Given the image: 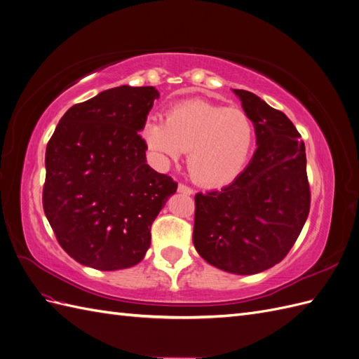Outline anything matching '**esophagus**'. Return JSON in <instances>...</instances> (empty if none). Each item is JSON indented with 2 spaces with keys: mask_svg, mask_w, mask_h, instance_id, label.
I'll return each instance as SVG.
<instances>
[{
  "mask_svg": "<svg viewBox=\"0 0 359 359\" xmlns=\"http://www.w3.org/2000/svg\"><path fill=\"white\" fill-rule=\"evenodd\" d=\"M178 191L184 194H193V189L186 186V184H178Z\"/></svg>",
  "mask_w": 359,
  "mask_h": 359,
  "instance_id": "obj_1",
  "label": "esophagus"
}]
</instances>
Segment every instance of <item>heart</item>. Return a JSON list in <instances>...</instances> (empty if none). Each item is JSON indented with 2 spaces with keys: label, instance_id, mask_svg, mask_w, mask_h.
<instances>
[{
  "label": "heart",
  "instance_id": "heart-1",
  "mask_svg": "<svg viewBox=\"0 0 359 359\" xmlns=\"http://www.w3.org/2000/svg\"><path fill=\"white\" fill-rule=\"evenodd\" d=\"M144 139L161 166L177 161L189 149L191 178L214 187L240 175L253 147L255 127L238 107L187 100L172 106L165 123L149 121Z\"/></svg>",
  "mask_w": 359,
  "mask_h": 359
}]
</instances>
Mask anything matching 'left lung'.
I'll use <instances>...</instances> for the list:
<instances>
[{
  "label": "left lung",
  "instance_id": "left-lung-1",
  "mask_svg": "<svg viewBox=\"0 0 359 359\" xmlns=\"http://www.w3.org/2000/svg\"><path fill=\"white\" fill-rule=\"evenodd\" d=\"M233 93L255 124L257 148L232 184L194 196L193 244L210 265L250 276L286 257L307 220L311 194L297 127L253 93Z\"/></svg>",
  "mask_w": 359,
  "mask_h": 359
}]
</instances>
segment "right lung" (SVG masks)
<instances>
[{
	"label": "right lung",
	"instance_id": "add662e5",
	"mask_svg": "<svg viewBox=\"0 0 359 359\" xmlns=\"http://www.w3.org/2000/svg\"><path fill=\"white\" fill-rule=\"evenodd\" d=\"M154 86H116L72 106L46 147L43 210L70 257L100 271L144 259L151 224L178 184L147 165L139 130Z\"/></svg>",
	"mask_w": 359,
	"mask_h": 359
}]
</instances>
